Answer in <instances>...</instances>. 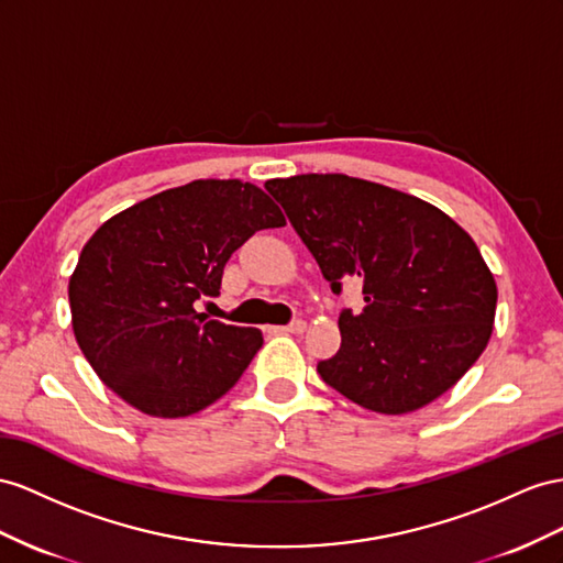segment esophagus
<instances>
[{"instance_id":"1","label":"esophagus","mask_w":563,"mask_h":563,"mask_svg":"<svg viewBox=\"0 0 563 563\" xmlns=\"http://www.w3.org/2000/svg\"><path fill=\"white\" fill-rule=\"evenodd\" d=\"M278 330H280V333H295V335H299V333H305V330H307V323L301 321V319H295L292 323L280 325Z\"/></svg>"}]
</instances>
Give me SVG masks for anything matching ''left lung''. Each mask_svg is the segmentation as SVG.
<instances>
[{"label": "left lung", "mask_w": 563, "mask_h": 563, "mask_svg": "<svg viewBox=\"0 0 563 563\" xmlns=\"http://www.w3.org/2000/svg\"><path fill=\"white\" fill-rule=\"evenodd\" d=\"M285 209L330 290L364 287L340 311L342 344L321 378L378 413L430 405L478 362L493 335L497 285L464 228L428 201L342 173L276 178Z\"/></svg>", "instance_id": "1"}]
</instances>
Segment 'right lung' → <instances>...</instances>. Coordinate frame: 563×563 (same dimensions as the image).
Listing matches in <instances>:
<instances>
[{"label": "right lung", "instance_id": "right-lung-1", "mask_svg": "<svg viewBox=\"0 0 563 563\" xmlns=\"http://www.w3.org/2000/svg\"><path fill=\"white\" fill-rule=\"evenodd\" d=\"M285 225L252 183L192 180L113 216L85 244L68 283L78 347L142 413L178 419L213 405L264 344L262 330L207 321L228 258L256 230Z\"/></svg>", "mask_w": 563, "mask_h": 563}]
</instances>
